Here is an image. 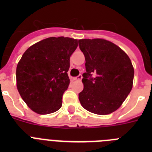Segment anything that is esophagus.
Here are the masks:
<instances>
[{
	"mask_svg": "<svg viewBox=\"0 0 152 152\" xmlns=\"http://www.w3.org/2000/svg\"><path fill=\"white\" fill-rule=\"evenodd\" d=\"M81 79H82V75H79L78 76H77V77H75V78H74V80H81Z\"/></svg>",
	"mask_w": 152,
	"mask_h": 152,
	"instance_id": "1",
	"label": "esophagus"
}]
</instances>
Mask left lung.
I'll return each mask as SVG.
<instances>
[{"label":"left lung","mask_w":152,"mask_h":152,"mask_svg":"<svg viewBox=\"0 0 152 152\" xmlns=\"http://www.w3.org/2000/svg\"><path fill=\"white\" fill-rule=\"evenodd\" d=\"M85 57L84 89L78 94L83 107L98 115H107L122 105L132 88L134 68L124 51L102 39L78 40Z\"/></svg>","instance_id":"obj_1"}]
</instances>
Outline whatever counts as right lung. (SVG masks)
<instances>
[{"label":"right lung","mask_w":152,"mask_h":152,"mask_svg":"<svg viewBox=\"0 0 152 152\" xmlns=\"http://www.w3.org/2000/svg\"><path fill=\"white\" fill-rule=\"evenodd\" d=\"M77 40L49 37L30 46L17 64L16 77L20 94L38 114H49L62 105V95L70 83V57Z\"/></svg>","instance_id":"add662e5"}]
</instances>
